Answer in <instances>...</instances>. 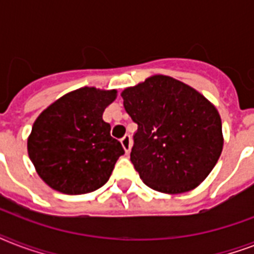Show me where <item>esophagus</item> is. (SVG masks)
I'll list each match as a JSON object with an SVG mask.
<instances>
[{"label":"esophagus","mask_w":254,"mask_h":254,"mask_svg":"<svg viewBox=\"0 0 254 254\" xmlns=\"http://www.w3.org/2000/svg\"><path fill=\"white\" fill-rule=\"evenodd\" d=\"M121 145H123V147L125 149V151L127 153H129L130 151V147H131V139H130V135L129 134H125L121 138Z\"/></svg>","instance_id":"obj_1"}]
</instances>
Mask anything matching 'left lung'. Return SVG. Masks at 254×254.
<instances>
[{
  "label": "left lung",
  "mask_w": 254,
  "mask_h": 254,
  "mask_svg": "<svg viewBox=\"0 0 254 254\" xmlns=\"http://www.w3.org/2000/svg\"><path fill=\"white\" fill-rule=\"evenodd\" d=\"M138 125L130 161L150 189L182 193L196 189L216 165L224 137L219 112L192 87L154 75L121 92Z\"/></svg>",
  "instance_id": "left-lung-1"
}]
</instances>
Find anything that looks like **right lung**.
Segmentation results:
<instances>
[{"instance_id":"1","label":"right lung","mask_w":254,"mask_h":254,"mask_svg":"<svg viewBox=\"0 0 254 254\" xmlns=\"http://www.w3.org/2000/svg\"><path fill=\"white\" fill-rule=\"evenodd\" d=\"M116 97V89L83 87L62 96L38 116L27 153L46 185L62 193L81 195L107 183L125 153L103 120Z\"/></svg>"}]
</instances>
